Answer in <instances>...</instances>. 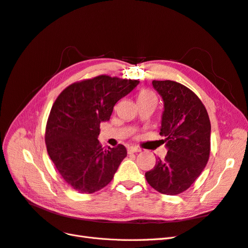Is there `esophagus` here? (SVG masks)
<instances>
[{
    "label": "esophagus",
    "instance_id": "34e87169",
    "mask_svg": "<svg viewBox=\"0 0 248 248\" xmlns=\"http://www.w3.org/2000/svg\"><path fill=\"white\" fill-rule=\"evenodd\" d=\"M127 151H128V153H129V154H131V153H137V152H140V149H139L138 147L131 146V147H129L128 149H127Z\"/></svg>",
    "mask_w": 248,
    "mask_h": 248
}]
</instances>
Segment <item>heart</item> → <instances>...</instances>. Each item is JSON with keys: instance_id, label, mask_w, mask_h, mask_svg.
Segmentation results:
<instances>
[{"instance_id": "1", "label": "heart", "mask_w": 248, "mask_h": 248, "mask_svg": "<svg viewBox=\"0 0 248 248\" xmlns=\"http://www.w3.org/2000/svg\"><path fill=\"white\" fill-rule=\"evenodd\" d=\"M139 99H156V96L150 90H142L139 95Z\"/></svg>"}]
</instances>
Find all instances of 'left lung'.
I'll return each mask as SVG.
<instances>
[{
    "label": "left lung",
    "mask_w": 248,
    "mask_h": 248,
    "mask_svg": "<svg viewBox=\"0 0 248 248\" xmlns=\"http://www.w3.org/2000/svg\"><path fill=\"white\" fill-rule=\"evenodd\" d=\"M163 100L160 136L168 153L147 171V182L168 196L179 194L196 181L210 155L211 124L208 112L190 89L172 80H153Z\"/></svg>",
    "instance_id": "left-lung-1"
}]
</instances>
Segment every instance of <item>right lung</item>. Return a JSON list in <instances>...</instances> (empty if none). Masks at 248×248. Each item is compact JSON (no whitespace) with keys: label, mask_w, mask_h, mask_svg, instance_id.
I'll use <instances>...</instances> for the list:
<instances>
[{"label":"right lung","mask_w":248,"mask_h":248,"mask_svg":"<svg viewBox=\"0 0 248 248\" xmlns=\"http://www.w3.org/2000/svg\"><path fill=\"white\" fill-rule=\"evenodd\" d=\"M139 80L98 76L63 90L52 104L46 129L47 153L65 182L80 193L106 187L127 156L126 148L103 149L100 123Z\"/></svg>","instance_id":"add662e5"}]
</instances>
